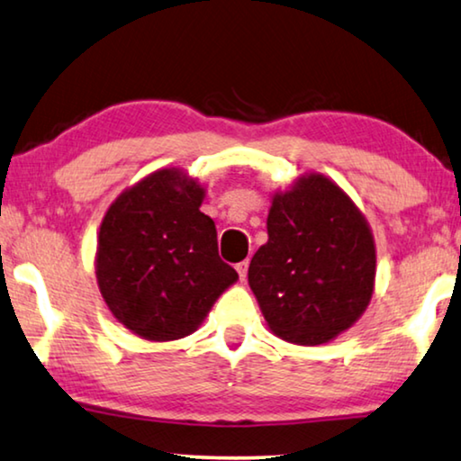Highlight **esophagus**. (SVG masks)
<instances>
[{
  "instance_id": "1",
  "label": "esophagus",
  "mask_w": 461,
  "mask_h": 461,
  "mask_svg": "<svg viewBox=\"0 0 461 461\" xmlns=\"http://www.w3.org/2000/svg\"><path fill=\"white\" fill-rule=\"evenodd\" d=\"M236 271H238V276H240V280H246V276H249V261H242V263H238L236 265Z\"/></svg>"
}]
</instances>
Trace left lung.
<instances>
[{
    "instance_id": "1",
    "label": "left lung",
    "mask_w": 461,
    "mask_h": 461,
    "mask_svg": "<svg viewBox=\"0 0 461 461\" xmlns=\"http://www.w3.org/2000/svg\"><path fill=\"white\" fill-rule=\"evenodd\" d=\"M267 233L250 261L249 284L269 328L307 347L351 328L375 277L372 231L353 200L323 175H304L274 196Z\"/></svg>"
}]
</instances>
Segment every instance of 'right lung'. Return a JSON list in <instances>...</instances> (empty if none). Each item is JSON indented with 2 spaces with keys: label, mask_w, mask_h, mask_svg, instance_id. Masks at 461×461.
Wrapping results in <instances>:
<instances>
[{
  "label": "right lung",
  "mask_w": 461,
  "mask_h": 461,
  "mask_svg": "<svg viewBox=\"0 0 461 461\" xmlns=\"http://www.w3.org/2000/svg\"><path fill=\"white\" fill-rule=\"evenodd\" d=\"M204 187L179 168L154 171L110 204L100 225L95 276L108 309L146 340L192 334L238 280L219 258Z\"/></svg>",
  "instance_id": "obj_1"
}]
</instances>
